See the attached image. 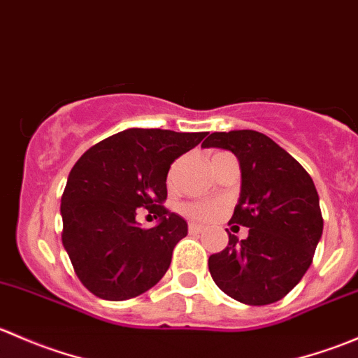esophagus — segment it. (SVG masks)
Instances as JSON below:
<instances>
[{
	"mask_svg": "<svg viewBox=\"0 0 358 358\" xmlns=\"http://www.w3.org/2000/svg\"><path fill=\"white\" fill-rule=\"evenodd\" d=\"M202 230H204V229H202L201 225H196V223H190V225H189V232L192 234V236H197V234H201Z\"/></svg>",
	"mask_w": 358,
	"mask_h": 358,
	"instance_id": "34e87169",
	"label": "esophagus"
}]
</instances>
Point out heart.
Wrapping results in <instances>:
<instances>
[{"label":"heart","instance_id":"1","mask_svg":"<svg viewBox=\"0 0 358 358\" xmlns=\"http://www.w3.org/2000/svg\"><path fill=\"white\" fill-rule=\"evenodd\" d=\"M176 171H178V162L173 164L171 173H169V180L175 178ZM183 211H185V215L189 216L190 220H194V222H208V220L215 218L216 213H218V208H216L215 204H209V202H196V204L185 206Z\"/></svg>","mask_w":358,"mask_h":358}]
</instances>
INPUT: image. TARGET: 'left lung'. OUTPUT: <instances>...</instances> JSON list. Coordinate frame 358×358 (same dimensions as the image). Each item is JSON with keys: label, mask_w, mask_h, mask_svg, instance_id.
<instances>
[{"label": "left lung", "mask_w": 358, "mask_h": 358, "mask_svg": "<svg viewBox=\"0 0 358 358\" xmlns=\"http://www.w3.org/2000/svg\"><path fill=\"white\" fill-rule=\"evenodd\" d=\"M204 149L230 150L241 166V194L230 223L248 227L244 241L209 256L213 280L244 305H270L310 268L324 220L313 180L272 138L252 129L211 133Z\"/></svg>", "instance_id": "left-lung-1"}]
</instances>
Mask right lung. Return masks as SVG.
<instances>
[{"mask_svg": "<svg viewBox=\"0 0 358 358\" xmlns=\"http://www.w3.org/2000/svg\"><path fill=\"white\" fill-rule=\"evenodd\" d=\"M208 133L131 128L86 150L67 178L60 215L62 243L76 275L109 301L135 298L154 287L189 232L187 222L162 206L166 178L176 157ZM140 207L159 222L142 229Z\"/></svg>", "mask_w": 358, "mask_h": 358, "instance_id": "obj_1", "label": "right lung"}]
</instances>
